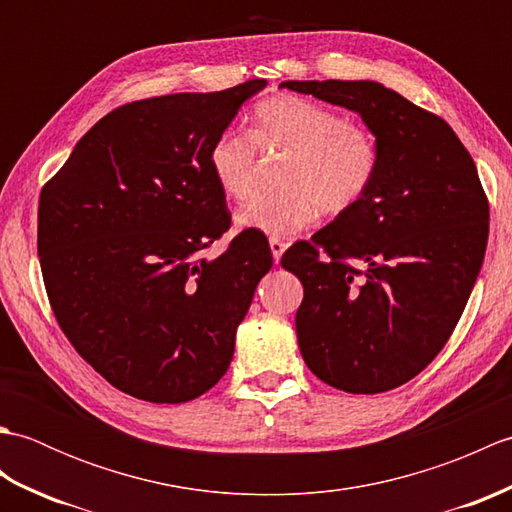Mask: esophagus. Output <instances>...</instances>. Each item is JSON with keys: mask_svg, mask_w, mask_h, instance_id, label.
I'll use <instances>...</instances> for the list:
<instances>
[{"mask_svg": "<svg viewBox=\"0 0 512 512\" xmlns=\"http://www.w3.org/2000/svg\"><path fill=\"white\" fill-rule=\"evenodd\" d=\"M270 250H273L275 264H279V259H281V255H284V250H286V244L281 242V239H277V237H270Z\"/></svg>", "mask_w": 512, "mask_h": 512, "instance_id": "34e87169", "label": "esophagus"}]
</instances>
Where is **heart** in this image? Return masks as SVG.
I'll list each match as a JSON object with an SVG mask.
<instances>
[{
  "label": "heart",
  "mask_w": 512,
  "mask_h": 512,
  "mask_svg": "<svg viewBox=\"0 0 512 512\" xmlns=\"http://www.w3.org/2000/svg\"><path fill=\"white\" fill-rule=\"evenodd\" d=\"M257 149L288 158L279 171L284 189L257 193L239 209L237 222L277 239L308 228L319 213H350L374 187L380 167L372 129L295 94L259 101L250 116V136L231 129L215 136L206 160L228 198L246 200L253 193Z\"/></svg>",
  "instance_id": "1"
}]
</instances>
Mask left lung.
<instances>
[{
    "mask_svg": "<svg viewBox=\"0 0 512 512\" xmlns=\"http://www.w3.org/2000/svg\"><path fill=\"white\" fill-rule=\"evenodd\" d=\"M281 88L358 112L380 147L365 200L281 257L303 284V361L350 394L405 385L447 345L480 275L488 198L475 162L438 114L380 83Z\"/></svg>",
    "mask_w": 512,
    "mask_h": 512,
    "instance_id": "left-lung-1",
    "label": "left lung"
}]
</instances>
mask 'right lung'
I'll return each mask as SVG.
<instances>
[{
  "mask_svg": "<svg viewBox=\"0 0 512 512\" xmlns=\"http://www.w3.org/2000/svg\"><path fill=\"white\" fill-rule=\"evenodd\" d=\"M264 79L132 101L103 116L39 195L50 308L85 363L147 402H187L231 365L235 332L270 266L268 239L231 228L209 147Z\"/></svg>",
  "mask_w": 512,
  "mask_h": 512,
  "instance_id": "right-lung-1",
  "label": "right lung"
}]
</instances>
